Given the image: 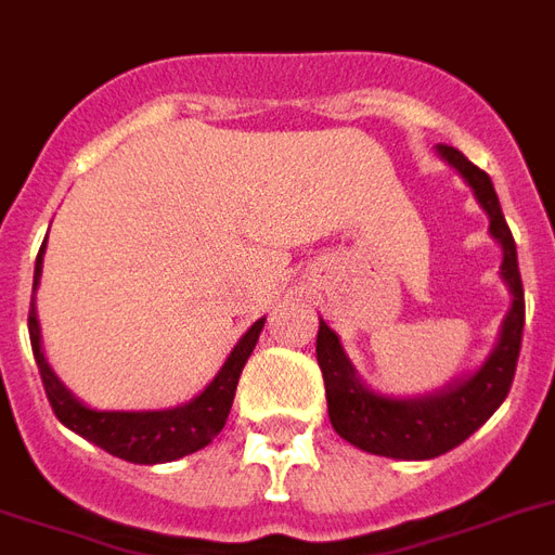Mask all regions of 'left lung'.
<instances>
[{
	"label": "left lung",
	"mask_w": 555,
	"mask_h": 555,
	"mask_svg": "<svg viewBox=\"0 0 555 555\" xmlns=\"http://www.w3.org/2000/svg\"><path fill=\"white\" fill-rule=\"evenodd\" d=\"M437 151L463 175L465 183L475 189V197L489 215V232L503 247L501 276L513 291V308L503 320L498 346L486 358L483 366L460 384H451L448 390L425 396V399H390L363 387L337 334L320 320L317 363L323 370L332 428L354 448L378 456H392V460H430L465 442L503 404L506 392L513 387L515 366L521 354V270H518L515 238L506 227L492 180L475 163H468L456 147L439 145Z\"/></svg>",
	"instance_id": "left-lung-1"
}]
</instances>
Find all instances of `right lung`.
I'll list each match as a JSON object with an SVG mask.
<instances>
[{
  "instance_id": "obj_1",
  "label": "right lung",
  "mask_w": 555,
  "mask_h": 555,
  "mask_svg": "<svg viewBox=\"0 0 555 555\" xmlns=\"http://www.w3.org/2000/svg\"><path fill=\"white\" fill-rule=\"evenodd\" d=\"M42 249H46V241H42L40 253H37V264H34V291L40 285ZM261 328H264V320L249 325V332L235 344L221 372L211 378L209 387L197 399L175 410H139V413L130 410L127 413V410L87 408V404H80L63 387L61 378L54 375L52 366L46 363V354H42L40 323H37L34 299L31 311H28V334H31L34 361H37V370H40L42 387H46V396H49L54 416L61 418L66 428L75 430L78 437L90 439L92 446L104 448L107 454L118 456V460L139 465L180 460V456L206 448L211 439L221 434L223 425H227V416H230L232 399H235L241 370H244V363H247V358L256 349Z\"/></svg>"
}]
</instances>
